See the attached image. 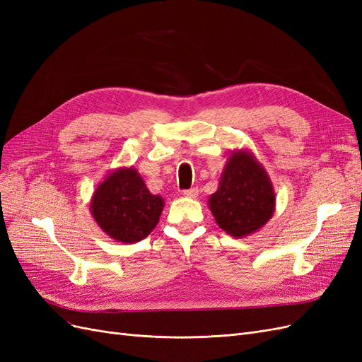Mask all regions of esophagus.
Wrapping results in <instances>:
<instances>
[{
    "mask_svg": "<svg viewBox=\"0 0 362 362\" xmlns=\"http://www.w3.org/2000/svg\"><path fill=\"white\" fill-rule=\"evenodd\" d=\"M198 193H199V190L198 189H187V190H184L182 192V194L185 196V198H190V199H193V198H196V196H198Z\"/></svg>",
    "mask_w": 362,
    "mask_h": 362,
    "instance_id": "obj_1",
    "label": "esophagus"
}]
</instances>
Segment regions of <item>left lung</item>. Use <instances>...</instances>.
<instances>
[{"label":"left lung","mask_w":362,"mask_h":362,"mask_svg":"<svg viewBox=\"0 0 362 362\" xmlns=\"http://www.w3.org/2000/svg\"><path fill=\"white\" fill-rule=\"evenodd\" d=\"M276 194L269 173L249 149L231 151L218 189L208 198L216 223L229 235L257 233L275 213Z\"/></svg>","instance_id":"left-lung-1"}]
</instances>
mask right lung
Masks as SVG:
<instances>
[{"label":"right lung","instance_id":"obj_1","mask_svg":"<svg viewBox=\"0 0 362 362\" xmlns=\"http://www.w3.org/2000/svg\"><path fill=\"white\" fill-rule=\"evenodd\" d=\"M164 199L152 194L136 168L112 170L98 184L90 213L103 231L119 243L146 238L160 221Z\"/></svg>","mask_w":362,"mask_h":362}]
</instances>
